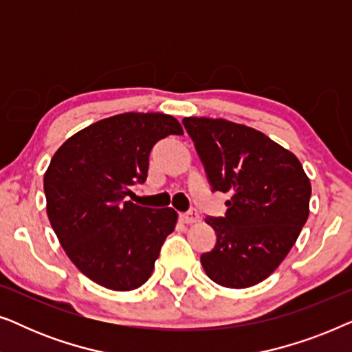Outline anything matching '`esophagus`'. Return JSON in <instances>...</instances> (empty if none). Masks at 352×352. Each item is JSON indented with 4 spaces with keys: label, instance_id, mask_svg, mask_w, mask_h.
<instances>
[{
    "label": "esophagus",
    "instance_id": "34e87169",
    "mask_svg": "<svg viewBox=\"0 0 352 352\" xmlns=\"http://www.w3.org/2000/svg\"><path fill=\"white\" fill-rule=\"evenodd\" d=\"M200 219V214L197 213V210H189L187 213H181L179 214V221L184 224H194Z\"/></svg>",
    "mask_w": 352,
    "mask_h": 352
}]
</instances>
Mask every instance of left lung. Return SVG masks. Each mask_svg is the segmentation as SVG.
Returning <instances> with one entry per match:
<instances>
[{
  "mask_svg": "<svg viewBox=\"0 0 352 352\" xmlns=\"http://www.w3.org/2000/svg\"><path fill=\"white\" fill-rule=\"evenodd\" d=\"M211 190L229 192L224 216H208L216 245L200 256L218 285L247 288L276 271L309 216L311 182L298 158L266 134L223 118L182 120Z\"/></svg>",
  "mask_w": 352,
  "mask_h": 352,
  "instance_id": "1",
  "label": "left lung"
}]
</instances>
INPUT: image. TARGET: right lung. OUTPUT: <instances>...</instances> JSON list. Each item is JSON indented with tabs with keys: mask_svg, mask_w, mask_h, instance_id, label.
<instances>
[{
	"mask_svg": "<svg viewBox=\"0 0 352 352\" xmlns=\"http://www.w3.org/2000/svg\"><path fill=\"white\" fill-rule=\"evenodd\" d=\"M170 134H182L171 115H115L67 139L45 175L47 218L62 248L86 277L110 290L146 283L175 230L173 208L128 200L147 179L152 147Z\"/></svg>",
	"mask_w": 352,
	"mask_h": 352,
	"instance_id": "1",
	"label": "right lung"
}]
</instances>
